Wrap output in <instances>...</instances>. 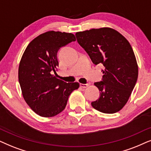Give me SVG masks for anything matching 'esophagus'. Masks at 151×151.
I'll return each instance as SVG.
<instances>
[{"label": "esophagus", "mask_w": 151, "mask_h": 151, "mask_svg": "<svg viewBox=\"0 0 151 151\" xmlns=\"http://www.w3.org/2000/svg\"><path fill=\"white\" fill-rule=\"evenodd\" d=\"M88 86H89V84H88V83H87V84L80 83V87H81V88H87Z\"/></svg>", "instance_id": "34e87169"}]
</instances>
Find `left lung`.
<instances>
[{"instance_id":"1","label":"left lung","mask_w":151,"mask_h":151,"mask_svg":"<svg viewBox=\"0 0 151 151\" xmlns=\"http://www.w3.org/2000/svg\"><path fill=\"white\" fill-rule=\"evenodd\" d=\"M77 42L95 65H103L102 81L94 83L100 96L92 106L112 114L127 103L138 77V65L132 48L119 32L110 27L76 33Z\"/></svg>"}]
</instances>
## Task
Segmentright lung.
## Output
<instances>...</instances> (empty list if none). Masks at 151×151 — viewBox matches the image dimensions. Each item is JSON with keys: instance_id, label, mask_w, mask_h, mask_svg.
Masks as SVG:
<instances>
[{"instance_id": "1", "label": "right lung", "mask_w": 151, "mask_h": 151, "mask_svg": "<svg viewBox=\"0 0 151 151\" xmlns=\"http://www.w3.org/2000/svg\"><path fill=\"white\" fill-rule=\"evenodd\" d=\"M73 34L49 31L29 43L19 67V81L27 105L39 116L52 117L65 109L70 94L79 87L78 82L58 79L57 52L75 41ZM55 73L53 74V72Z\"/></svg>"}]
</instances>
